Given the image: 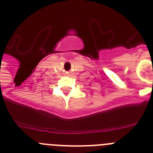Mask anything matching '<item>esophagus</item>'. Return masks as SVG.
Wrapping results in <instances>:
<instances>
[{
	"mask_svg": "<svg viewBox=\"0 0 153 153\" xmlns=\"http://www.w3.org/2000/svg\"><path fill=\"white\" fill-rule=\"evenodd\" d=\"M67 74H68V73H67Z\"/></svg>",
	"mask_w": 153,
	"mask_h": 153,
	"instance_id": "esophagus-1",
	"label": "esophagus"
}]
</instances>
